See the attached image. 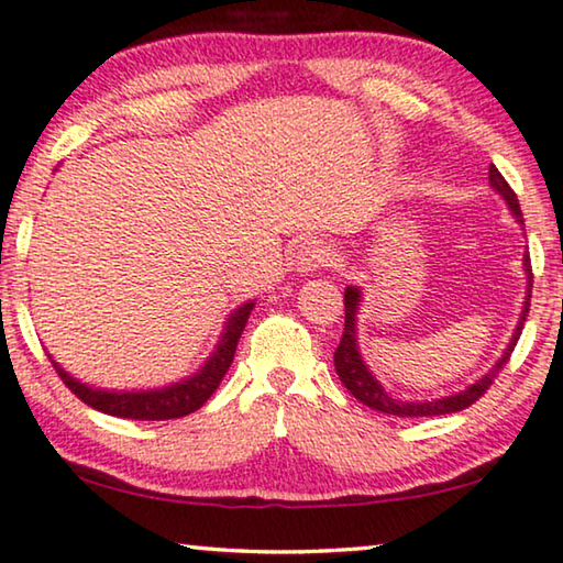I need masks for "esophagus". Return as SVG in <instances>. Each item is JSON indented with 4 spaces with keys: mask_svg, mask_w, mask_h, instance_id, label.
<instances>
[{
    "mask_svg": "<svg viewBox=\"0 0 563 563\" xmlns=\"http://www.w3.org/2000/svg\"><path fill=\"white\" fill-rule=\"evenodd\" d=\"M331 252L327 244H323L321 240H316V236H308V240H303L296 247V252H292V265H296L298 273H316L321 271V267L329 265V257Z\"/></svg>",
    "mask_w": 563,
    "mask_h": 563,
    "instance_id": "esophagus-1",
    "label": "esophagus"
}]
</instances>
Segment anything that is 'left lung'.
Returning <instances> with one entry per match:
<instances>
[{"instance_id":"1","label":"left lung","mask_w":563,"mask_h":563,"mask_svg":"<svg viewBox=\"0 0 563 563\" xmlns=\"http://www.w3.org/2000/svg\"><path fill=\"white\" fill-rule=\"evenodd\" d=\"M489 186L495 188L497 194L503 196L505 203L510 206L512 217H516L518 224H522V213H520V203L518 196L512 188L508 186V180L503 178V173L489 165ZM522 267H526V278H528V290H526V300H522V311H520V321L516 331H512V339L508 344V350L503 352V357L493 364V369L487 375H482L477 383L464 387L456 395H446V398H437V400H398L393 398L390 393L385 390L383 385L377 383L375 375H372L367 364H364L362 354H360V344H357V311L362 306V290L357 285H350L344 290V334L342 342H339L336 352H334V367L336 375L342 379L346 390H350L354 398L364 406H369L372 410H379V413L387 416H400V418H418V416H446V413H456V410L470 408L472 402H477L482 395L489 390L493 379L497 377V372L503 369V364H508L512 350H516L522 323H526V316L530 311V288H533V271H530V257H522Z\"/></svg>"}]
</instances>
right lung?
<instances>
[{
  "label": "right lung",
  "instance_id": "1",
  "mask_svg": "<svg viewBox=\"0 0 563 563\" xmlns=\"http://www.w3.org/2000/svg\"><path fill=\"white\" fill-rule=\"evenodd\" d=\"M252 308H255V303L250 300V303H242L232 316H229L217 350L211 352V357L203 362V367L196 372V375L180 379L176 385L157 387V390H101V387H89L86 383H78V379L70 377L53 357L51 362L68 390L74 393L76 398H81L86 406L101 410V413L132 418V421H168V418H184L188 413H194V410H199L203 402L211 398L221 379H224Z\"/></svg>",
  "mask_w": 563,
  "mask_h": 563
}]
</instances>
